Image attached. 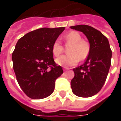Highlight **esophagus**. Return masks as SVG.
<instances>
[{"instance_id": "obj_1", "label": "esophagus", "mask_w": 121, "mask_h": 121, "mask_svg": "<svg viewBox=\"0 0 121 121\" xmlns=\"http://www.w3.org/2000/svg\"><path fill=\"white\" fill-rule=\"evenodd\" d=\"M70 68H66V67H64V68H63V70H64V71H66V70H69Z\"/></svg>"}]
</instances>
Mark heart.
<instances>
[{
	"label": "heart",
	"mask_w": 121,
	"mask_h": 121,
	"mask_svg": "<svg viewBox=\"0 0 121 121\" xmlns=\"http://www.w3.org/2000/svg\"><path fill=\"white\" fill-rule=\"evenodd\" d=\"M66 43L70 44L68 49V55H61L56 59V63L63 67H69L77 64L80 60H84L89 55L90 45L86 41L82 39V36L77 31L68 33L65 36ZM53 54L58 56L62 53L63 46L59 39L54 42L52 47Z\"/></svg>",
	"instance_id": "b5f03b06"
}]
</instances>
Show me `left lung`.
I'll return each mask as SVG.
<instances>
[{
	"label": "left lung",
	"instance_id": "obj_1",
	"mask_svg": "<svg viewBox=\"0 0 121 121\" xmlns=\"http://www.w3.org/2000/svg\"><path fill=\"white\" fill-rule=\"evenodd\" d=\"M70 28L82 32L88 39L90 51L82 65L75 68V77L71 88L75 95L90 97L101 90L111 65L112 51L107 38L100 32L87 25H77Z\"/></svg>",
	"mask_w": 121,
	"mask_h": 121
}]
</instances>
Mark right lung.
I'll return each mask as SVG.
<instances>
[{"instance_id": "1", "label": "right lung", "mask_w": 121, "mask_h": 121, "mask_svg": "<svg viewBox=\"0 0 121 121\" xmlns=\"http://www.w3.org/2000/svg\"><path fill=\"white\" fill-rule=\"evenodd\" d=\"M65 29L40 28L27 33L16 44L12 55L14 71L22 90L33 99L50 95L56 80L63 73L54 61L52 47Z\"/></svg>"}]
</instances>
